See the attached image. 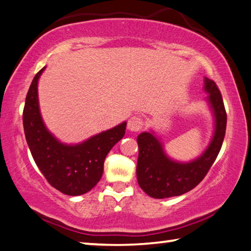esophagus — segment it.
Segmentation results:
<instances>
[{
	"label": "esophagus",
	"instance_id": "34e87169",
	"mask_svg": "<svg viewBox=\"0 0 251 251\" xmlns=\"http://www.w3.org/2000/svg\"><path fill=\"white\" fill-rule=\"evenodd\" d=\"M143 126V121L140 117L133 116L129 119L128 121V129L132 132H138L140 131Z\"/></svg>",
	"mask_w": 251,
	"mask_h": 251
}]
</instances>
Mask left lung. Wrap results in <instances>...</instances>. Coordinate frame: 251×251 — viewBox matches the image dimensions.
Returning a JSON list of instances; mask_svg holds the SVG:
<instances>
[{
  "label": "left lung",
  "mask_w": 251,
  "mask_h": 251,
  "mask_svg": "<svg viewBox=\"0 0 251 251\" xmlns=\"http://www.w3.org/2000/svg\"><path fill=\"white\" fill-rule=\"evenodd\" d=\"M207 101L215 117V132L206 151L190 162H178L164 153L162 143L151 132L138 135V183L148 196L163 199L190 191L202 181L223 146L227 113L223 97L212 80L204 79Z\"/></svg>",
  "instance_id": "8db88e82"
}]
</instances>
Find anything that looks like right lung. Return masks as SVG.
Masks as SVG:
<instances>
[{
	"mask_svg": "<svg viewBox=\"0 0 251 251\" xmlns=\"http://www.w3.org/2000/svg\"><path fill=\"white\" fill-rule=\"evenodd\" d=\"M36 73L28 89L23 110V126L27 146L36 166L53 188L68 196L91 190L103 174L104 159L123 138L126 122L93 135L79 145L60 142L44 126L39 108Z\"/></svg>",
	"mask_w": 251,
	"mask_h": 251,
	"instance_id": "right-lung-1",
	"label": "right lung"
}]
</instances>
